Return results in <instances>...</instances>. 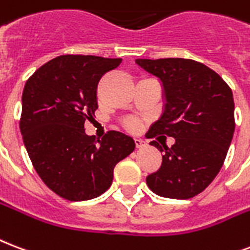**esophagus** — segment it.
Instances as JSON below:
<instances>
[{
  "instance_id": "esophagus-1",
  "label": "esophagus",
  "mask_w": 250,
  "mask_h": 250,
  "mask_svg": "<svg viewBox=\"0 0 250 250\" xmlns=\"http://www.w3.org/2000/svg\"><path fill=\"white\" fill-rule=\"evenodd\" d=\"M133 142H135V146H136V148H144V146H146V143L144 142L143 139H135Z\"/></svg>"
}]
</instances>
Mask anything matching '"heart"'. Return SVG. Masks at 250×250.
<instances>
[{
  "label": "heart",
  "mask_w": 250,
  "mask_h": 250,
  "mask_svg": "<svg viewBox=\"0 0 250 250\" xmlns=\"http://www.w3.org/2000/svg\"><path fill=\"white\" fill-rule=\"evenodd\" d=\"M139 127V122L136 119H129V121L125 122V128L129 129V131H135V129Z\"/></svg>",
  "instance_id": "b5f03b06"
}]
</instances>
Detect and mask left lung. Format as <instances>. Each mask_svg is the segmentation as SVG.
<instances>
[{"label": "left lung", "instance_id": "left-lung-1", "mask_svg": "<svg viewBox=\"0 0 250 250\" xmlns=\"http://www.w3.org/2000/svg\"><path fill=\"white\" fill-rule=\"evenodd\" d=\"M138 65L164 83L163 117L146 136H170L169 148L157 138L149 144L164 152L157 171L146 177L160 197L188 199L202 193L222 169L235 131V104L228 83L215 70L195 60L136 59Z\"/></svg>", "mask_w": 250, "mask_h": 250}]
</instances>
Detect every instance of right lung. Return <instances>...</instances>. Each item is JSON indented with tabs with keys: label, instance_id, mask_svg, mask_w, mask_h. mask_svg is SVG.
Instances as JSON below:
<instances>
[{
	"label": "right lung",
	"instance_id": "1",
	"mask_svg": "<svg viewBox=\"0 0 250 250\" xmlns=\"http://www.w3.org/2000/svg\"><path fill=\"white\" fill-rule=\"evenodd\" d=\"M122 59L93 55L57 56L27 80L19 128L32 165L59 197L72 202L100 197L112 184L114 167L135 149L132 138L108 131L85 133L94 117L97 85Z\"/></svg>",
	"mask_w": 250,
	"mask_h": 250
}]
</instances>
